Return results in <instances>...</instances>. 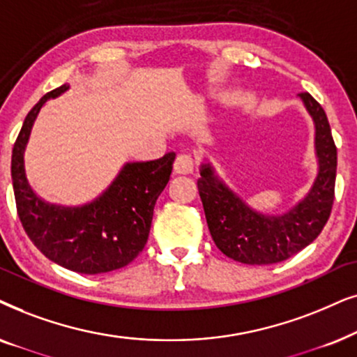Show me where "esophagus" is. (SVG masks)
Here are the masks:
<instances>
[{
    "label": "esophagus",
    "mask_w": 357,
    "mask_h": 357,
    "mask_svg": "<svg viewBox=\"0 0 357 357\" xmlns=\"http://www.w3.org/2000/svg\"><path fill=\"white\" fill-rule=\"evenodd\" d=\"M174 173L176 174H189L194 171V160L191 155H178V158L174 161Z\"/></svg>",
    "instance_id": "obj_1"
}]
</instances>
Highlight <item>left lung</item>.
<instances>
[{
    "instance_id": "left-lung-1",
    "label": "left lung",
    "mask_w": 357,
    "mask_h": 357,
    "mask_svg": "<svg viewBox=\"0 0 357 357\" xmlns=\"http://www.w3.org/2000/svg\"><path fill=\"white\" fill-rule=\"evenodd\" d=\"M315 126L318 173L310 191L284 213L268 215L250 207L215 173L208 160L197 179L206 220L217 248L243 264H274L310 245L328 222L335 199L336 146L323 107L308 93L298 94Z\"/></svg>"
}]
</instances>
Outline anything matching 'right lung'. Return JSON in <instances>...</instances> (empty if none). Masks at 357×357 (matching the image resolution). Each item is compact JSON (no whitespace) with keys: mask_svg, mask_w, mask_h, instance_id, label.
Here are the masks:
<instances>
[{"mask_svg":"<svg viewBox=\"0 0 357 357\" xmlns=\"http://www.w3.org/2000/svg\"><path fill=\"white\" fill-rule=\"evenodd\" d=\"M70 84L47 93L24 119L11 156L17 215L32 243L54 263L82 274H101L132 263L149 240L156 199L169 181L174 151L153 161L126 163L101 196L83 206H59L37 196L24 165L37 114Z\"/></svg>","mask_w":357,"mask_h":357,"instance_id":"right-lung-1","label":"right lung"}]
</instances>
